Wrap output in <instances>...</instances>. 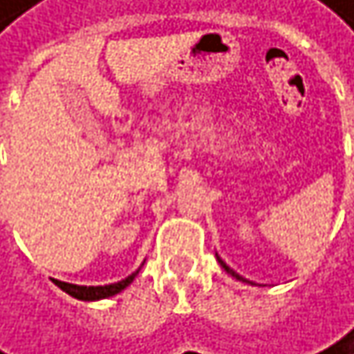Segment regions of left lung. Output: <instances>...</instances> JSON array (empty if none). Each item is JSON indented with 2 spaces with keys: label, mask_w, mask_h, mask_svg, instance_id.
Listing matches in <instances>:
<instances>
[{
  "label": "left lung",
  "mask_w": 354,
  "mask_h": 354,
  "mask_svg": "<svg viewBox=\"0 0 354 354\" xmlns=\"http://www.w3.org/2000/svg\"><path fill=\"white\" fill-rule=\"evenodd\" d=\"M217 261H219V263H221V268H223V270H225V272H227V274H232V277H234V279H239V281H243V283H247V281H245V279H243V277H241V274H236V272H234V270H232V268H230V266H225V261H223V259H219V257H217Z\"/></svg>",
  "instance_id": "8db88e82"
}]
</instances>
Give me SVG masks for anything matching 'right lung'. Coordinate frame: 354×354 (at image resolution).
Segmentation results:
<instances>
[{
  "instance_id": "1",
  "label": "right lung",
  "mask_w": 354,
  "mask_h": 354,
  "mask_svg": "<svg viewBox=\"0 0 354 354\" xmlns=\"http://www.w3.org/2000/svg\"><path fill=\"white\" fill-rule=\"evenodd\" d=\"M137 274H139V270L133 272V274L127 277V279H122V281H118V283H111V285H103V287H84V285H71V283H63V281H57V285H59L65 293H69L71 297H75V299H84V302H93V299L111 297V295L120 293L122 289H127V287L133 283V279H135Z\"/></svg>"
}]
</instances>
